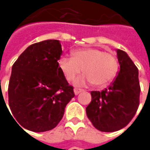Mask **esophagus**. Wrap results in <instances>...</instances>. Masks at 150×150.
<instances>
[{
  "mask_svg": "<svg viewBox=\"0 0 150 150\" xmlns=\"http://www.w3.org/2000/svg\"><path fill=\"white\" fill-rule=\"evenodd\" d=\"M83 89H82V88H74V93H75V95H78V93H80L81 92H83Z\"/></svg>",
  "mask_w": 150,
  "mask_h": 150,
  "instance_id": "34e87169",
  "label": "esophagus"
}]
</instances>
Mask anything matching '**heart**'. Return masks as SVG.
I'll list each match as a JSON object with an SVG mask.
<instances>
[{
  "label": "heart",
  "instance_id": "b5f03b06",
  "mask_svg": "<svg viewBox=\"0 0 150 150\" xmlns=\"http://www.w3.org/2000/svg\"><path fill=\"white\" fill-rule=\"evenodd\" d=\"M72 57H62L58 67L68 82L72 81L83 70L85 74L75 81L77 85L93 83L98 87L106 86L116 77L118 71L117 58L111 53L93 47L72 52Z\"/></svg>",
  "mask_w": 150,
  "mask_h": 150
}]
</instances>
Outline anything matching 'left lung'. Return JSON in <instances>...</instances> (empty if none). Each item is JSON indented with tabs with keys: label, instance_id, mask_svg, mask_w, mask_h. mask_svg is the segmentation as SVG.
Wrapping results in <instances>:
<instances>
[{
	"label": "left lung",
	"instance_id": "1",
	"mask_svg": "<svg viewBox=\"0 0 150 150\" xmlns=\"http://www.w3.org/2000/svg\"><path fill=\"white\" fill-rule=\"evenodd\" d=\"M120 69L108 88L92 91L87 116L97 129L114 132L124 128L135 115L139 105V70L125 52L117 49Z\"/></svg>",
	"mask_w": 150,
	"mask_h": 150
}]
</instances>
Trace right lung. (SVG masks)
<instances>
[{"label":"right lung","instance_id":"right-lung-1","mask_svg":"<svg viewBox=\"0 0 150 150\" xmlns=\"http://www.w3.org/2000/svg\"><path fill=\"white\" fill-rule=\"evenodd\" d=\"M62 53L58 40H46L29 46L12 66L9 106L26 129L39 133L54 129L75 96L58 67Z\"/></svg>","mask_w":150,"mask_h":150}]
</instances>
